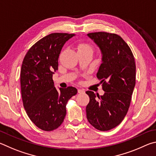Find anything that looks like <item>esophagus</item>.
<instances>
[{"instance_id": "obj_1", "label": "esophagus", "mask_w": 156, "mask_h": 156, "mask_svg": "<svg viewBox=\"0 0 156 156\" xmlns=\"http://www.w3.org/2000/svg\"><path fill=\"white\" fill-rule=\"evenodd\" d=\"M78 92L80 94H83L85 92V91H84V90H83V89H78Z\"/></svg>"}]
</instances>
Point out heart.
<instances>
[{"label":"heart","instance_id":"heart-1","mask_svg":"<svg viewBox=\"0 0 156 156\" xmlns=\"http://www.w3.org/2000/svg\"><path fill=\"white\" fill-rule=\"evenodd\" d=\"M90 51L92 52V47L86 43H81L77 46V51Z\"/></svg>","mask_w":156,"mask_h":156}]
</instances>
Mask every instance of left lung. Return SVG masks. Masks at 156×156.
Here are the masks:
<instances>
[{
	"instance_id": "left-lung-1",
	"label": "left lung",
	"mask_w": 156,
	"mask_h": 156,
	"mask_svg": "<svg viewBox=\"0 0 156 156\" xmlns=\"http://www.w3.org/2000/svg\"><path fill=\"white\" fill-rule=\"evenodd\" d=\"M87 35L101 53L102 63L97 76L101 80L105 92L99 97L94 92L86 91L90 97L87 119L96 129L108 131L121 123L129 108L136 83L135 59L129 46L119 35L107 32Z\"/></svg>"
}]
</instances>
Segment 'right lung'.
Listing matches in <instances>:
<instances>
[{"label": "right lung", "mask_w": 156, "mask_h": 156, "mask_svg": "<svg viewBox=\"0 0 156 156\" xmlns=\"http://www.w3.org/2000/svg\"><path fill=\"white\" fill-rule=\"evenodd\" d=\"M75 34L54 33L31 46L20 71L23 105L31 121L44 131H53L64 121L68 101L77 93L72 86L57 90L53 75L58 69V58L64 44Z\"/></svg>", "instance_id": "right-lung-1"}]
</instances>
